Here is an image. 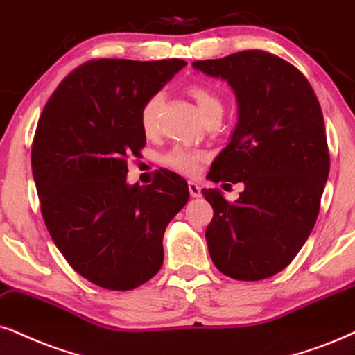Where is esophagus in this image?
Wrapping results in <instances>:
<instances>
[{
    "label": "esophagus",
    "mask_w": 355,
    "mask_h": 355,
    "mask_svg": "<svg viewBox=\"0 0 355 355\" xmlns=\"http://www.w3.org/2000/svg\"><path fill=\"white\" fill-rule=\"evenodd\" d=\"M188 190H190V195L193 198H200L201 196V187L200 183L196 182H188Z\"/></svg>",
    "instance_id": "obj_1"
}]
</instances>
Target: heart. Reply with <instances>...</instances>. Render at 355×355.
I'll use <instances>...</instances> for the list:
<instances>
[{"label":"heart","instance_id":"b5f03b06","mask_svg":"<svg viewBox=\"0 0 355 355\" xmlns=\"http://www.w3.org/2000/svg\"><path fill=\"white\" fill-rule=\"evenodd\" d=\"M188 93H190L193 100H195L201 118L203 119H208L211 116L223 114V101L219 100V96L213 92V89L206 88L203 85L195 83L188 87ZM160 103H162L160 95H154L150 96L141 107V113H139V124H141L142 131H144L147 136L154 132L157 128V116H159ZM203 159H205L203 152L187 149V147H182V146H175L164 155V164L170 168L177 170V172L193 175L198 172L200 162Z\"/></svg>","mask_w":355,"mask_h":355}]
</instances>
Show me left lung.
Wrapping results in <instances>:
<instances>
[{"instance_id": "obj_1", "label": "left lung", "mask_w": 355, "mask_h": 355, "mask_svg": "<svg viewBox=\"0 0 355 355\" xmlns=\"http://www.w3.org/2000/svg\"><path fill=\"white\" fill-rule=\"evenodd\" d=\"M193 67L226 80L239 106L231 142L208 177L244 183V191L236 201L216 188L201 191L214 211L205 234L211 260L236 280H263L295 259L320 213L329 175L320 101L302 71L263 51Z\"/></svg>"}]
</instances>
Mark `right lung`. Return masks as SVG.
<instances>
[{
    "label": "right lung",
    "mask_w": 355,
    "mask_h": 355,
    "mask_svg": "<svg viewBox=\"0 0 355 355\" xmlns=\"http://www.w3.org/2000/svg\"><path fill=\"white\" fill-rule=\"evenodd\" d=\"M185 65L85 62L39 118L31 164L44 223L70 267L101 288L132 290L160 270L165 227L190 196L168 170L147 187L125 182L128 157L146 146L142 105Z\"/></svg>",
    "instance_id": "add662e5"
}]
</instances>
